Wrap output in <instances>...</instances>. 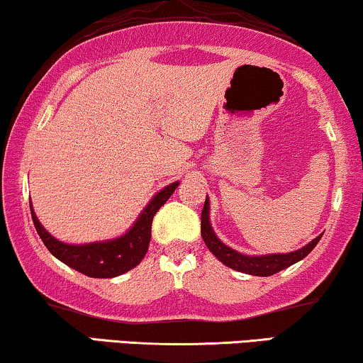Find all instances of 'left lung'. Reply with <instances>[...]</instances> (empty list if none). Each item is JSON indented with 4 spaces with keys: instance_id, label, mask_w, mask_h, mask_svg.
Returning a JSON list of instances; mask_svg holds the SVG:
<instances>
[{
    "instance_id": "obj_1",
    "label": "left lung",
    "mask_w": 363,
    "mask_h": 363,
    "mask_svg": "<svg viewBox=\"0 0 363 363\" xmlns=\"http://www.w3.org/2000/svg\"><path fill=\"white\" fill-rule=\"evenodd\" d=\"M201 238L205 241L208 250H210L213 255L218 257V261H221L223 264L231 267V269L245 272V274L251 276H272L276 272H279L286 267H289L296 262L309 255V252L317 246V242L320 241L322 235L314 238L309 245L302 246L301 250H296L292 252H272V255H262V256H250V255H241L233 250V247L226 246L220 238L215 235L213 231L211 221H210V198L206 196L205 206H203L201 211Z\"/></svg>"
}]
</instances>
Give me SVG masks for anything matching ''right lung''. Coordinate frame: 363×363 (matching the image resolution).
I'll return each instance as SVG.
<instances>
[{"mask_svg": "<svg viewBox=\"0 0 363 363\" xmlns=\"http://www.w3.org/2000/svg\"><path fill=\"white\" fill-rule=\"evenodd\" d=\"M178 185L180 183L173 182L165 188H162L147 203V206L138 215L135 223L130 226V230L125 231V235L112 238V240L84 242V245H69V242L56 240L39 223L31 203H29V208H31L33 223L36 226L38 235L54 257H57L64 264H67L69 267L89 277L107 279V277L121 276L123 272L130 271L140 264L143 256L148 251V242H150L152 238L153 216L165 205V201L173 195Z\"/></svg>", "mask_w": 363, "mask_h": 363, "instance_id": "add662e5", "label": "right lung"}]
</instances>
